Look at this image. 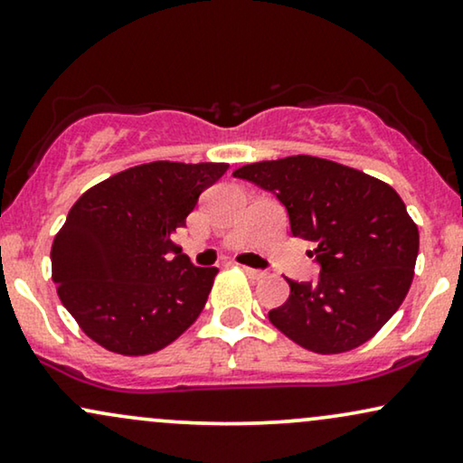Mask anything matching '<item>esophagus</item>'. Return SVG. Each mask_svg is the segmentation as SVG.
<instances>
[{"instance_id": "esophagus-1", "label": "esophagus", "mask_w": 463, "mask_h": 463, "mask_svg": "<svg viewBox=\"0 0 463 463\" xmlns=\"http://www.w3.org/2000/svg\"><path fill=\"white\" fill-rule=\"evenodd\" d=\"M242 272L250 279V281H260V279H264V272H261V270H255V268L242 266Z\"/></svg>"}]
</instances>
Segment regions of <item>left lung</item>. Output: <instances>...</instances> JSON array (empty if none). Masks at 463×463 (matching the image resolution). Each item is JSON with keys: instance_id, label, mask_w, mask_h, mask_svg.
Segmentation results:
<instances>
[{"instance_id": "8db88e82", "label": "left lung", "mask_w": 463, "mask_h": 463, "mask_svg": "<svg viewBox=\"0 0 463 463\" xmlns=\"http://www.w3.org/2000/svg\"><path fill=\"white\" fill-rule=\"evenodd\" d=\"M279 197L292 233L313 244L317 283L288 279L289 298L268 313L275 328L316 354L367 344L392 317L414 279L419 227L386 182L326 158L250 163L233 171Z\"/></svg>"}]
</instances>
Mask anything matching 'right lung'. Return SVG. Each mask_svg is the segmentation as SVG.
<instances>
[{"label": "right lung", "instance_id": "right-lung-1", "mask_svg": "<svg viewBox=\"0 0 463 463\" xmlns=\"http://www.w3.org/2000/svg\"><path fill=\"white\" fill-rule=\"evenodd\" d=\"M227 163L154 161L99 182L74 202L51 247L57 296L105 350L146 356L202 313L216 268H195L174 242Z\"/></svg>", "mask_w": 463, "mask_h": 463}]
</instances>
